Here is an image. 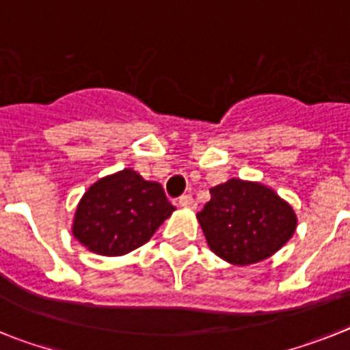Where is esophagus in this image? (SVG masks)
I'll list each match as a JSON object with an SVG mask.
<instances>
[{"label": "esophagus", "instance_id": "esophagus-1", "mask_svg": "<svg viewBox=\"0 0 350 350\" xmlns=\"http://www.w3.org/2000/svg\"><path fill=\"white\" fill-rule=\"evenodd\" d=\"M179 206H181V208L196 209L197 202H196V200H193L192 196H181V197H179Z\"/></svg>", "mask_w": 350, "mask_h": 350}]
</instances>
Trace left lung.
<instances>
[{"mask_svg": "<svg viewBox=\"0 0 350 350\" xmlns=\"http://www.w3.org/2000/svg\"><path fill=\"white\" fill-rule=\"evenodd\" d=\"M211 200L197 213L209 248L236 266L260 262L280 250L296 230V213L275 190L229 179L209 190Z\"/></svg>", "mask_w": 350, "mask_h": 350, "instance_id": "obj_1", "label": "left lung"}]
</instances>
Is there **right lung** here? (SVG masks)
<instances>
[{
    "label": "right lung",
    "mask_w": 350,
    "mask_h": 350,
    "mask_svg": "<svg viewBox=\"0 0 350 350\" xmlns=\"http://www.w3.org/2000/svg\"><path fill=\"white\" fill-rule=\"evenodd\" d=\"M174 209L162 185L123 169L88 188L75 211L72 232L93 254L116 257L150 241Z\"/></svg>",
    "instance_id": "obj_1"
}]
</instances>
